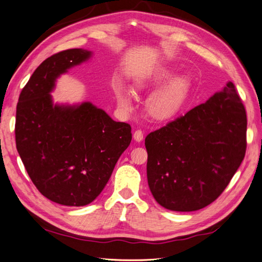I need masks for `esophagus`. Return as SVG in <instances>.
I'll list each match as a JSON object with an SVG mask.
<instances>
[{
  "mask_svg": "<svg viewBox=\"0 0 262 262\" xmlns=\"http://www.w3.org/2000/svg\"><path fill=\"white\" fill-rule=\"evenodd\" d=\"M134 139L138 143L143 141V132L141 129H137L135 130V133H134Z\"/></svg>",
  "mask_w": 262,
  "mask_h": 262,
  "instance_id": "1",
  "label": "esophagus"
}]
</instances>
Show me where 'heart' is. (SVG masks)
Here are the masks:
<instances>
[{"label": "heart", "mask_w": 262, "mask_h": 262, "mask_svg": "<svg viewBox=\"0 0 262 262\" xmlns=\"http://www.w3.org/2000/svg\"><path fill=\"white\" fill-rule=\"evenodd\" d=\"M173 76L174 71L171 69L156 71L151 76L139 80L136 84V88L143 90L162 86L164 83L171 80ZM114 90L117 103L121 111H132L133 99L130 91L118 83L115 84ZM188 91H190V81H188L187 77L181 76L175 78L148 97L147 101H146V111L149 114V116L157 120L172 118L183 106L185 99L187 98Z\"/></svg>", "instance_id": "b5f03b06"}]
</instances>
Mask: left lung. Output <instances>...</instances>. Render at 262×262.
<instances>
[{
	"mask_svg": "<svg viewBox=\"0 0 262 262\" xmlns=\"http://www.w3.org/2000/svg\"><path fill=\"white\" fill-rule=\"evenodd\" d=\"M246 134V111L231 81L184 116L149 133L147 181L156 202L178 212L211 204L245 159Z\"/></svg>",
	"mask_w": 262,
	"mask_h": 262,
	"instance_id": "1",
	"label": "left lung"
}]
</instances>
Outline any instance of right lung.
I'll use <instances>...</instances> for the list:
<instances>
[{
  "label": "right lung",
  "instance_id": "obj_1",
  "mask_svg": "<svg viewBox=\"0 0 262 262\" xmlns=\"http://www.w3.org/2000/svg\"><path fill=\"white\" fill-rule=\"evenodd\" d=\"M93 52L69 49L35 69L16 106V149L30 179L52 202L83 206L106 186L132 141L130 125L113 120L89 101L54 103L57 79Z\"/></svg>",
  "mask_w": 262,
  "mask_h": 262
}]
</instances>
